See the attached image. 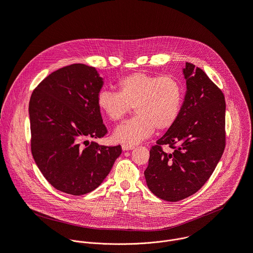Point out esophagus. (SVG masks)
Returning <instances> with one entry per match:
<instances>
[{"label":"esophagus","instance_id":"obj_1","mask_svg":"<svg viewBox=\"0 0 253 253\" xmlns=\"http://www.w3.org/2000/svg\"><path fill=\"white\" fill-rule=\"evenodd\" d=\"M122 149H123L124 151L132 150V149H134V145H129V144H123V145H122Z\"/></svg>","mask_w":253,"mask_h":253}]
</instances>
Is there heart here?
<instances>
[{
	"label": "heart",
	"instance_id": "1",
	"mask_svg": "<svg viewBox=\"0 0 253 253\" xmlns=\"http://www.w3.org/2000/svg\"><path fill=\"white\" fill-rule=\"evenodd\" d=\"M118 92L102 90L97 104L113 122L121 121L134 107L136 116L118 126L115 140L134 145L155 131L169 129L177 120L183 102V88L175 77L136 72L122 77Z\"/></svg>",
	"mask_w": 253,
	"mask_h": 253
}]
</instances>
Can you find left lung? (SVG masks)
Masks as SVG:
<instances>
[{
    "label": "left lung",
    "mask_w": 253,
    "mask_h": 253,
    "mask_svg": "<svg viewBox=\"0 0 253 253\" xmlns=\"http://www.w3.org/2000/svg\"><path fill=\"white\" fill-rule=\"evenodd\" d=\"M187 91L176 122L150 149L144 176L157 197L176 202L196 193L209 179L225 148V100L204 71L183 69ZM166 145L172 154L163 151Z\"/></svg>",
    "instance_id": "1"
}]
</instances>
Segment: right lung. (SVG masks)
Here are the masks:
<instances>
[{
	"label": "right lung",
	"instance_id": "obj_1",
	"mask_svg": "<svg viewBox=\"0 0 253 253\" xmlns=\"http://www.w3.org/2000/svg\"><path fill=\"white\" fill-rule=\"evenodd\" d=\"M102 86L94 67L72 64L53 72L32 93L31 151L47 181L59 191H93L122 152L120 145L88 141L108 132L97 104Z\"/></svg>",
	"mask_w": 253,
	"mask_h": 253
}]
</instances>
